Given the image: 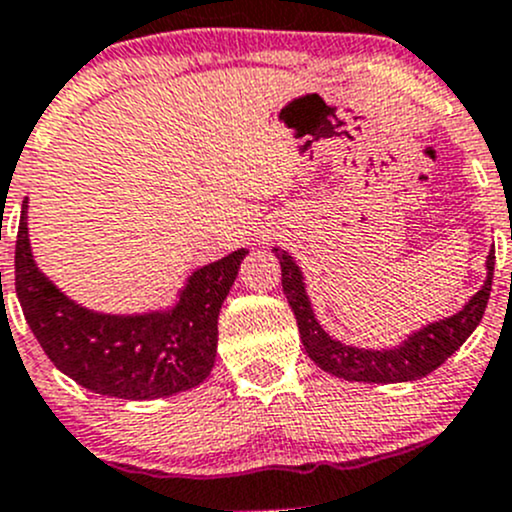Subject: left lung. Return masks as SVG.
Listing matches in <instances>:
<instances>
[{
    "mask_svg": "<svg viewBox=\"0 0 512 512\" xmlns=\"http://www.w3.org/2000/svg\"><path fill=\"white\" fill-rule=\"evenodd\" d=\"M273 251L281 261L283 293H286L288 305H291L295 320H298V333L305 352L320 370L335 374V377L350 379V382H412V379H421L434 372L436 367L449 360L453 352L468 340V335L476 330V325L481 323L493 286L495 254L491 251L488 254L486 283L463 305V310H458L451 318L439 320V323L426 325L424 330L409 335V340H404L399 347H392V350H362V347L342 345L340 340H333L320 328L313 310H310L300 268L295 266V261L286 251Z\"/></svg>",
    "mask_w": 512,
    "mask_h": 512,
    "instance_id": "obj_1",
    "label": "left lung"
}]
</instances>
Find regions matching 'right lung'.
<instances>
[{"label": "right lung", "instance_id": "add662e5", "mask_svg": "<svg viewBox=\"0 0 512 512\" xmlns=\"http://www.w3.org/2000/svg\"><path fill=\"white\" fill-rule=\"evenodd\" d=\"M246 249L192 273L167 313L103 315L68 300L36 268L21 204L14 283L31 333L63 374L118 399H160L197 387L217 357V320Z\"/></svg>", "mask_w": 512, "mask_h": 512}]
</instances>
